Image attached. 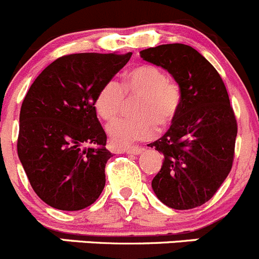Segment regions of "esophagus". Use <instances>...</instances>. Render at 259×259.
Here are the masks:
<instances>
[{
    "label": "esophagus",
    "instance_id": "34e87169",
    "mask_svg": "<svg viewBox=\"0 0 259 259\" xmlns=\"http://www.w3.org/2000/svg\"><path fill=\"white\" fill-rule=\"evenodd\" d=\"M143 151L144 148H142V147H133V148L125 149L124 152L127 154H141Z\"/></svg>",
    "mask_w": 259,
    "mask_h": 259
}]
</instances>
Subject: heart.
<instances>
[{
    "label": "heart",
    "mask_w": 259,
    "mask_h": 259,
    "mask_svg": "<svg viewBox=\"0 0 259 259\" xmlns=\"http://www.w3.org/2000/svg\"><path fill=\"white\" fill-rule=\"evenodd\" d=\"M124 93L139 97L134 108L138 116L120 118L108 125L107 134L116 148H126L135 142L151 139L156 133V124L161 129L172 124L183 101L178 83L168 80L158 67L142 65L126 72L122 88L116 80H108L101 87L94 102L97 113L106 121L117 117L125 105Z\"/></svg>",
    "instance_id": "b5f03b06"
}]
</instances>
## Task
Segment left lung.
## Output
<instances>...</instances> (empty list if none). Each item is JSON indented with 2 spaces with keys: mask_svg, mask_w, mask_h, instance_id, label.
Masks as SVG:
<instances>
[{
  "mask_svg": "<svg viewBox=\"0 0 259 259\" xmlns=\"http://www.w3.org/2000/svg\"><path fill=\"white\" fill-rule=\"evenodd\" d=\"M147 62L171 74L183 94L170 129L148 147L163 154L152 189L163 204L192 209L208 202L233 166L238 125L217 70L181 43L141 51Z\"/></svg>",
  "mask_w": 259,
  "mask_h": 259,
  "instance_id": "obj_1",
  "label": "left lung"
}]
</instances>
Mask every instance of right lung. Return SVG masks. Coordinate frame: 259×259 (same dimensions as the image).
I'll return each instance as SVG.
<instances>
[{
    "label": "right lung",
    "instance_id": "obj_1",
    "mask_svg": "<svg viewBox=\"0 0 259 259\" xmlns=\"http://www.w3.org/2000/svg\"><path fill=\"white\" fill-rule=\"evenodd\" d=\"M132 57L74 53L48 65L23 101L18 154L31 188L48 206L79 211L91 206L106 184L112 153L97 118V93Z\"/></svg>",
    "mask_w": 259,
    "mask_h": 259
}]
</instances>
